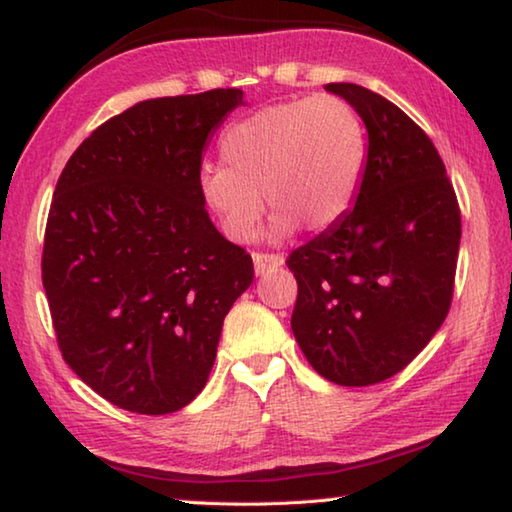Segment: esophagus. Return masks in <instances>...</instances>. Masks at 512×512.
<instances>
[{"mask_svg": "<svg viewBox=\"0 0 512 512\" xmlns=\"http://www.w3.org/2000/svg\"><path fill=\"white\" fill-rule=\"evenodd\" d=\"M253 262H255V273L257 275H264L268 271H273V268L282 266L284 264V257L282 255H268V253H255L253 255Z\"/></svg>", "mask_w": 512, "mask_h": 512, "instance_id": "esophagus-1", "label": "esophagus"}]
</instances>
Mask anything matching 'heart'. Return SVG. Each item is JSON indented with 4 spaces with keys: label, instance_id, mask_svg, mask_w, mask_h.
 <instances>
[{
    "label": "heart",
    "instance_id": "b5f03b06",
    "mask_svg": "<svg viewBox=\"0 0 512 512\" xmlns=\"http://www.w3.org/2000/svg\"><path fill=\"white\" fill-rule=\"evenodd\" d=\"M223 164H203L198 189L225 237L255 239L271 207V237L334 228L357 201L366 128L348 101L318 94L273 103L225 128Z\"/></svg>",
    "mask_w": 512,
    "mask_h": 512
}]
</instances>
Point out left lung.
<instances>
[{
  "label": "left lung",
  "mask_w": 512,
  "mask_h": 512,
  "mask_svg": "<svg viewBox=\"0 0 512 512\" xmlns=\"http://www.w3.org/2000/svg\"><path fill=\"white\" fill-rule=\"evenodd\" d=\"M359 112L368 155L352 210L287 266L291 329L318 375L370 386L418 357L452 305L461 210L427 133L381 94L327 83Z\"/></svg>",
  "instance_id": "8db88e82"
}]
</instances>
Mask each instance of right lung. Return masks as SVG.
Wrapping results in <instances>:
<instances>
[{"mask_svg":"<svg viewBox=\"0 0 512 512\" xmlns=\"http://www.w3.org/2000/svg\"><path fill=\"white\" fill-rule=\"evenodd\" d=\"M244 92L162 97L101 124L60 173L42 284L67 366L119 409L164 415L203 391L253 259L205 210L198 173Z\"/></svg>","mask_w":512,"mask_h":512,"instance_id":"1","label":"right lung"}]
</instances>
